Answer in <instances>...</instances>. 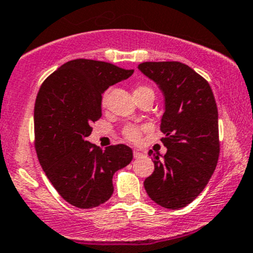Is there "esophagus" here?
Masks as SVG:
<instances>
[{
	"label": "esophagus",
	"mask_w": 253,
	"mask_h": 253,
	"mask_svg": "<svg viewBox=\"0 0 253 253\" xmlns=\"http://www.w3.org/2000/svg\"><path fill=\"white\" fill-rule=\"evenodd\" d=\"M142 155H143L142 151H139V150H134V151H133V156H134L135 159L140 158V156H142Z\"/></svg>",
	"instance_id": "34e87169"
}]
</instances>
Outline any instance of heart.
<instances>
[{
    "label": "heart",
    "mask_w": 253,
    "mask_h": 253,
    "mask_svg": "<svg viewBox=\"0 0 253 253\" xmlns=\"http://www.w3.org/2000/svg\"><path fill=\"white\" fill-rule=\"evenodd\" d=\"M145 91H151L149 87H145V86H137L134 88V92L133 94H139V93L142 92H145ZM106 105V95L102 98V106L103 108H105ZM143 127H138V126H127L126 128L124 129V135L125 138H126L127 140H129V142H138V140L140 139V135H142V132H143Z\"/></svg>",
    "instance_id": "b5f03b06"
}]
</instances>
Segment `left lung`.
Returning <instances> with one entry per match:
<instances>
[{
    "label": "left lung",
    "mask_w": 253,
    "mask_h": 253,
    "mask_svg": "<svg viewBox=\"0 0 253 253\" xmlns=\"http://www.w3.org/2000/svg\"><path fill=\"white\" fill-rule=\"evenodd\" d=\"M138 69L159 84L165 95L160 129L167 153L153 156L154 172L144 180L149 198L178 210L204 190L219 156L218 110L209 82L179 62H145Z\"/></svg>",
    "instance_id": "obj_1"
}]
</instances>
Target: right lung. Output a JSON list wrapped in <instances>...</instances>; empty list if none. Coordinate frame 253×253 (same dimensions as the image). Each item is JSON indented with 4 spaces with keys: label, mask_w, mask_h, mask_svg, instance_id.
<instances>
[{
    "label": "right lung",
    "mask_w": 253,
    "mask_h": 253,
    "mask_svg": "<svg viewBox=\"0 0 253 253\" xmlns=\"http://www.w3.org/2000/svg\"><path fill=\"white\" fill-rule=\"evenodd\" d=\"M133 70L91 59L63 64L43 81L34 109L35 149L49 182L65 201L93 209L113 195V175L133 159L125 144L104 151L89 143L92 122L102 116L105 89Z\"/></svg>",
    "instance_id": "obj_1"
}]
</instances>
